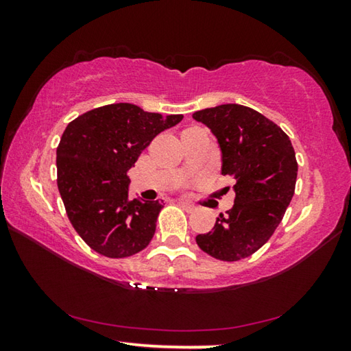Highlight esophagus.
Returning <instances> with one entry per match:
<instances>
[{
	"label": "esophagus",
	"instance_id": "esophagus-1",
	"mask_svg": "<svg viewBox=\"0 0 351 351\" xmlns=\"http://www.w3.org/2000/svg\"><path fill=\"white\" fill-rule=\"evenodd\" d=\"M180 206L182 207V209H186V210H195V206L193 204H190V203H187V201H180Z\"/></svg>",
	"mask_w": 351,
	"mask_h": 351
}]
</instances>
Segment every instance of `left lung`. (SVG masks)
I'll return each instance as SVG.
<instances>
[{"instance_id": "8db88e82", "label": "left lung", "mask_w": 351, "mask_h": 351, "mask_svg": "<svg viewBox=\"0 0 351 351\" xmlns=\"http://www.w3.org/2000/svg\"><path fill=\"white\" fill-rule=\"evenodd\" d=\"M221 148V173L234 180L232 209L219 213L197 245L213 258L237 261L252 255L274 234L293 199L297 161L283 130L249 106L218 105L193 112Z\"/></svg>"}]
</instances>
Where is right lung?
<instances>
[{
	"mask_svg": "<svg viewBox=\"0 0 351 351\" xmlns=\"http://www.w3.org/2000/svg\"><path fill=\"white\" fill-rule=\"evenodd\" d=\"M181 121L111 104L68 123L57 147V184L71 224L96 252L123 258L152 241L162 201L130 199L127 173L159 133Z\"/></svg>",
	"mask_w": 351,
	"mask_h": 351,
	"instance_id": "add662e5",
	"label": "right lung"
}]
</instances>
